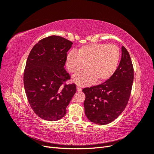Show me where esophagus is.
<instances>
[{
    "label": "esophagus",
    "instance_id": "34e87169",
    "mask_svg": "<svg viewBox=\"0 0 154 154\" xmlns=\"http://www.w3.org/2000/svg\"><path fill=\"white\" fill-rule=\"evenodd\" d=\"M76 90H77V91H79V92L82 91V87L80 86H77L76 87Z\"/></svg>",
    "mask_w": 154,
    "mask_h": 154
}]
</instances>
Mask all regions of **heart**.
I'll list each match as a JSON object with an SVG mask.
<instances>
[{"label": "heart", "instance_id": "obj_1", "mask_svg": "<svg viewBox=\"0 0 154 154\" xmlns=\"http://www.w3.org/2000/svg\"><path fill=\"white\" fill-rule=\"evenodd\" d=\"M120 51L113 44H91L82 46L78 53L71 51L66 58L69 72L78 74L85 67V71L74 76L72 80L80 86L103 83L112 76L118 68Z\"/></svg>", "mask_w": 154, "mask_h": 154}]
</instances>
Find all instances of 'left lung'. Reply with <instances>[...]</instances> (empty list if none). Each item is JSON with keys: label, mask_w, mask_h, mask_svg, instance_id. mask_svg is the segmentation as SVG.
<instances>
[{"label": "left lung", "mask_w": 154, "mask_h": 154, "mask_svg": "<svg viewBox=\"0 0 154 154\" xmlns=\"http://www.w3.org/2000/svg\"><path fill=\"white\" fill-rule=\"evenodd\" d=\"M122 59L110 79L99 85L85 88V114L91 122L106 125L113 122L125 109L131 93L134 69L130 54L122 47Z\"/></svg>", "instance_id": "left-lung-1"}]
</instances>
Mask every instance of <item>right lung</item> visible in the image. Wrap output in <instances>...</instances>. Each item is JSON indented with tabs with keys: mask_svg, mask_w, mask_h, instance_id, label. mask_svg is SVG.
Wrapping results in <instances>:
<instances>
[{
	"mask_svg": "<svg viewBox=\"0 0 154 154\" xmlns=\"http://www.w3.org/2000/svg\"><path fill=\"white\" fill-rule=\"evenodd\" d=\"M72 44L63 37L50 36L35 44L27 58L26 94L32 109L42 119L54 122L62 118L76 93L74 83L62 85L70 79L64 66Z\"/></svg>",
	"mask_w": 154,
	"mask_h": 154,
	"instance_id": "add662e5",
	"label": "right lung"
}]
</instances>
